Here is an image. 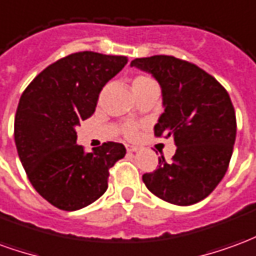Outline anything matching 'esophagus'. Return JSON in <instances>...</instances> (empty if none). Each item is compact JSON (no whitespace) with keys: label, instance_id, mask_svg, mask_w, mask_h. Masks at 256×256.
Listing matches in <instances>:
<instances>
[{"label":"esophagus","instance_id":"34e87169","mask_svg":"<svg viewBox=\"0 0 256 256\" xmlns=\"http://www.w3.org/2000/svg\"><path fill=\"white\" fill-rule=\"evenodd\" d=\"M137 150H138L137 146H134V145L126 144V150H128V154H133V152H137Z\"/></svg>","mask_w":256,"mask_h":256}]
</instances>
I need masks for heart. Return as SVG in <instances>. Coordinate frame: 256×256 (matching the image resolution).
Wrapping results in <instances>:
<instances>
[{
    "mask_svg": "<svg viewBox=\"0 0 256 256\" xmlns=\"http://www.w3.org/2000/svg\"><path fill=\"white\" fill-rule=\"evenodd\" d=\"M152 86H156L155 80L150 79V76H145V75H138V76H136L132 80V89H133L134 94L141 92V90L146 89V88H152ZM124 134L128 137H133L134 134H136V128H134L133 124H128L124 128Z\"/></svg>",
    "mask_w": 256,
    "mask_h": 256,
    "instance_id": "b5f03b06",
    "label": "heart"
}]
</instances>
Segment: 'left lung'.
<instances>
[{"instance_id": "8db88e82", "label": "left lung", "mask_w": 256, "mask_h": 256, "mask_svg": "<svg viewBox=\"0 0 256 256\" xmlns=\"http://www.w3.org/2000/svg\"><path fill=\"white\" fill-rule=\"evenodd\" d=\"M130 67L150 74L162 88L164 112L156 137H172V160L159 158L142 176L146 188L164 202L190 206L212 192L225 176L236 140V114L225 88L198 66L172 58H134Z\"/></svg>"}]
</instances>
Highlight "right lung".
<instances>
[{
    "label": "right lung",
    "instance_id": "right-lung-1",
    "mask_svg": "<svg viewBox=\"0 0 256 256\" xmlns=\"http://www.w3.org/2000/svg\"><path fill=\"white\" fill-rule=\"evenodd\" d=\"M128 64L124 56L72 53L32 79L14 116V144L31 185L54 207L75 211L104 194L126 148L104 142L93 152L76 144L80 120L93 115L106 84Z\"/></svg>",
    "mask_w": 256,
    "mask_h": 256
}]
</instances>
